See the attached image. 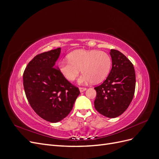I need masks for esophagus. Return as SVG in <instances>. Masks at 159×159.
<instances>
[{
	"mask_svg": "<svg viewBox=\"0 0 159 159\" xmlns=\"http://www.w3.org/2000/svg\"><path fill=\"white\" fill-rule=\"evenodd\" d=\"M79 89H80V92H84V91H85L86 90L85 88H81V87H80V88H79Z\"/></svg>",
	"mask_w": 159,
	"mask_h": 159,
	"instance_id": "1",
	"label": "esophagus"
}]
</instances>
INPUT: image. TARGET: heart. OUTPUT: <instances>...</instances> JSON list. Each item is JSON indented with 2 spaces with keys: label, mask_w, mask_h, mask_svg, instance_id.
<instances>
[{
  "label": "heart",
  "mask_w": 159,
  "mask_h": 159,
  "mask_svg": "<svg viewBox=\"0 0 159 159\" xmlns=\"http://www.w3.org/2000/svg\"><path fill=\"white\" fill-rule=\"evenodd\" d=\"M69 60H60L57 66L61 75L70 81H74L81 71L80 84L99 83L108 75L111 59L104 51L76 50L68 56Z\"/></svg>",
  "instance_id": "b5f03b06"
}]
</instances>
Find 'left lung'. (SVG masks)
Segmentation results:
<instances>
[{"label":"left lung","instance_id":"left-lung-1","mask_svg":"<svg viewBox=\"0 0 159 159\" xmlns=\"http://www.w3.org/2000/svg\"><path fill=\"white\" fill-rule=\"evenodd\" d=\"M112 68L103 83L95 87L97 95L94 106L109 118H115L125 111L132 102L135 90L136 77L133 64L121 52L111 49Z\"/></svg>","mask_w":159,"mask_h":159}]
</instances>
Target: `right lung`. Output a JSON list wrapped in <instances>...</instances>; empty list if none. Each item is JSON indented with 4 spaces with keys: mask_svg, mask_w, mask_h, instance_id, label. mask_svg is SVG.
Segmentation results:
<instances>
[{
    "mask_svg": "<svg viewBox=\"0 0 159 159\" xmlns=\"http://www.w3.org/2000/svg\"><path fill=\"white\" fill-rule=\"evenodd\" d=\"M61 48L36 55L23 74L26 98L35 113L47 121L57 123L66 117L80 95L55 66Z\"/></svg>",
    "mask_w": 159,
    "mask_h": 159,
    "instance_id": "right-lung-1",
    "label": "right lung"
}]
</instances>
